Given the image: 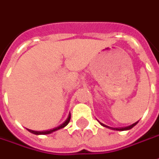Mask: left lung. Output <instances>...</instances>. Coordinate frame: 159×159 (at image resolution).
I'll return each instance as SVG.
<instances>
[{"mask_svg": "<svg viewBox=\"0 0 159 159\" xmlns=\"http://www.w3.org/2000/svg\"><path fill=\"white\" fill-rule=\"evenodd\" d=\"M137 123H138V121L135 122V123H134V124H133V125H131V126H126V127H120V128H114V130H119V131H125V130H129V129H131V128H133V127H134V126H135V125H136ZM102 125L103 126H105V125H103V124H102ZM107 127H108V126H107Z\"/></svg>", "mask_w": 159, "mask_h": 159, "instance_id": "obj_1", "label": "left lung"}]
</instances>
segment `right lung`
Instances as JSON below:
<instances>
[{"mask_svg": "<svg viewBox=\"0 0 159 159\" xmlns=\"http://www.w3.org/2000/svg\"><path fill=\"white\" fill-rule=\"evenodd\" d=\"M70 114L69 115L68 119L65 120V121L62 124V125H60L59 126H57V127H56V128H53V129H51L49 130V131H43V132H37V131H33V130H28L29 132H31L32 134H37V135H39V134H52V132H54V131H57V130L58 129H61V128H63V127H64V126H66L67 125H68V123L70 122Z\"/></svg>", "mask_w": 159, "mask_h": 159, "instance_id": "add662e5", "label": "right lung"}]
</instances>
